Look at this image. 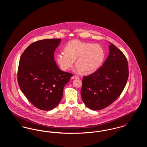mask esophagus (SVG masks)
Listing matches in <instances>:
<instances>
[{"label": "esophagus", "instance_id": "1", "mask_svg": "<svg viewBox=\"0 0 147 147\" xmlns=\"http://www.w3.org/2000/svg\"><path fill=\"white\" fill-rule=\"evenodd\" d=\"M79 78L77 76H72L71 77V79H79Z\"/></svg>", "mask_w": 147, "mask_h": 147}]
</instances>
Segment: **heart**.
<instances>
[{
	"label": "heart",
	"instance_id": "obj_1",
	"mask_svg": "<svg viewBox=\"0 0 147 147\" xmlns=\"http://www.w3.org/2000/svg\"><path fill=\"white\" fill-rule=\"evenodd\" d=\"M62 53L56 56V60L63 71L70 70L74 64L75 71L90 74L99 69L105 57L104 48L97 43L73 40L68 42L63 47Z\"/></svg>",
	"mask_w": 147,
	"mask_h": 147
}]
</instances>
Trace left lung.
Wrapping results in <instances>:
<instances>
[{
  "instance_id": "left-lung-1",
  "label": "left lung",
  "mask_w": 147,
  "mask_h": 147,
  "mask_svg": "<svg viewBox=\"0 0 147 147\" xmlns=\"http://www.w3.org/2000/svg\"><path fill=\"white\" fill-rule=\"evenodd\" d=\"M110 53L102 67L82 81L81 96L85 105L92 110H100L119 98L128 78L126 56L110 43Z\"/></svg>"
}]
</instances>
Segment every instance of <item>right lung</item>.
Returning <instances> with one entry per match:
<instances>
[{"mask_svg":"<svg viewBox=\"0 0 147 147\" xmlns=\"http://www.w3.org/2000/svg\"><path fill=\"white\" fill-rule=\"evenodd\" d=\"M61 38L45 39L29 45L20 58L18 81L21 91L37 109L49 111L63 96L73 74L60 70L54 59Z\"/></svg>","mask_w":147,"mask_h":147,"instance_id":"add662e5","label":"right lung"}]
</instances>
